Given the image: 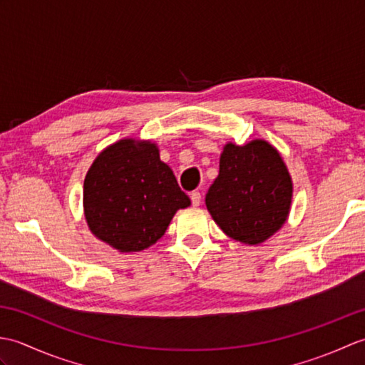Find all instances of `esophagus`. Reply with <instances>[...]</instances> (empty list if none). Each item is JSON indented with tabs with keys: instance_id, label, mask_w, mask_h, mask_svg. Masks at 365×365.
<instances>
[{
	"instance_id": "obj_1",
	"label": "esophagus",
	"mask_w": 365,
	"mask_h": 365,
	"mask_svg": "<svg viewBox=\"0 0 365 365\" xmlns=\"http://www.w3.org/2000/svg\"><path fill=\"white\" fill-rule=\"evenodd\" d=\"M200 200H202V196H200V192L199 191H192L191 192V204L195 205V207H197V205H200Z\"/></svg>"
}]
</instances>
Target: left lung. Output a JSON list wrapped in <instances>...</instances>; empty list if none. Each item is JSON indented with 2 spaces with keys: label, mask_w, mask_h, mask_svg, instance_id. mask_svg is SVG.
<instances>
[{
  "label": "left lung",
  "mask_w": 365,
  "mask_h": 365,
  "mask_svg": "<svg viewBox=\"0 0 365 365\" xmlns=\"http://www.w3.org/2000/svg\"><path fill=\"white\" fill-rule=\"evenodd\" d=\"M292 180L281 155L265 141L227 144L220 174L205 204L215 222L230 238L257 245L281 229L292 204Z\"/></svg>",
  "instance_id": "1"
}]
</instances>
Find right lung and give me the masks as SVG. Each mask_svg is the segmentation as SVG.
<instances>
[{
    "label": "right lung",
    "instance_id": "add662e5",
    "mask_svg": "<svg viewBox=\"0 0 365 365\" xmlns=\"http://www.w3.org/2000/svg\"><path fill=\"white\" fill-rule=\"evenodd\" d=\"M84 212L92 234L120 252L160 240L190 197L155 144L122 139L92 163L84 178Z\"/></svg>",
    "mask_w": 365,
    "mask_h": 365
}]
</instances>
